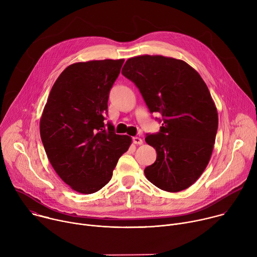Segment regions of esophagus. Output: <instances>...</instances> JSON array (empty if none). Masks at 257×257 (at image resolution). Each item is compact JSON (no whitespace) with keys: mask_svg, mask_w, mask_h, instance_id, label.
I'll return each mask as SVG.
<instances>
[{"mask_svg":"<svg viewBox=\"0 0 257 257\" xmlns=\"http://www.w3.org/2000/svg\"><path fill=\"white\" fill-rule=\"evenodd\" d=\"M132 141H133L134 144H138V145H140V144L143 143V140H142L141 138H139V137H133V138H132Z\"/></svg>","mask_w":257,"mask_h":257,"instance_id":"esophagus-1","label":"esophagus"}]
</instances>
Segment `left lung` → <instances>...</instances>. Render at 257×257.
Instances as JSON below:
<instances>
[{
  "label": "left lung",
  "mask_w": 257,
  "mask_h": 257,
  "mask_svg": "<svg viewBox=\"0 0 257 257\" xmlns=\"http://www.w3.org/2000/svg\"><path fill=\"white\" fill-rule=\"evenodd\" d=\"M122 74L137 86L150 112L163 117L160 132L145 137L157 151L145 177L168 192L190 187L210 160L217 131V111L205 82L186 62L164 56L130 58Z\"/></svg>",
  "instance_id": "obj_1"
}]
</instances>
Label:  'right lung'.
<instances>
[{"label":"right lung","mask_w":257,"mask_h":257,"mask_svg":"<svg viewBox=\"0 0 257 257\" xmlns=\"http://www.w3.org/2000/svg\"><path fill=\"white\" fill-rule=\"evenodd\" d=\"M123 63L107 59L68 66L45 105L40 123L45 151L59 177L79 193H94L108 183L131 144V137L103 122Z\"/></svg>","instance_id":"1"}]
</instances>
